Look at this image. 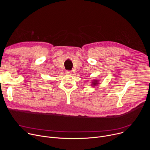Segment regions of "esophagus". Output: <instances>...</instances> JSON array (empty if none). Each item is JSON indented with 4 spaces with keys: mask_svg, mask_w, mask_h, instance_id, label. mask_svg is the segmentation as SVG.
<instances>
[{
    "mask_svg": "<svg viewBox=\"0 0 150 150\" xmlns=\"http://www.w3.org/2000/svg\"><path fill=\"white\" fill-rule=\"evenodd\" d=\"M71 73H72V71H71L67 70V71H66V74H71Z\"/></svg>",
    "mask_w": 150,
    "mask_h": 150,
    "instance_id": "34e87169",
    "label": "esophagus"
}]
</instances>
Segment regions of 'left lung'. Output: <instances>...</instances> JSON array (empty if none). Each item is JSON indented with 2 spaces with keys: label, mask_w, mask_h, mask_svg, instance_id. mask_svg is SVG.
I'll return each instance as SVG.
<instances>
[{
  "label": "left lung",
  "mask_w": 150,
  "mask_h": 150,
  "mask_svg": "<svg viewBox=\"0 0 150 150\" xmlns=\"http://www.w3.org/2000/svg\"><path fill=\"white\" fill-rule=\"evenodd\" d=\"M98 81H94V82H93V83H92V85H96V84H97L98 83V82H97Z\"/></svg>",
  "instance_id": "1"
}]
</instances>
